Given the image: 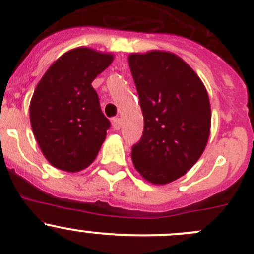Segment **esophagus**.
<instances>
[{"instance_id": "1", "label": "esophagus", "mask_w": 254, "mask_h": 254, "mask_svg": "<svg viewBox=\"0 0 254 254\" xmlns=\"http://www.w3.org/2000/svg\"><path fill=\"white\" fill-rule=\"evenodd\" d=\"M112 125L114 130H119L120 127H122V120L119 118H113L112 119Z\"/></svg>"}]
</instances>
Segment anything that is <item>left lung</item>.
<instances>
[{
	"label": "left lung",
	"mask_w": 254,
	"mask_h": 254,
	"mask_svg": "<svg viewBox=\"0 0 254 254\" xmlns=\"http://www.w3.org/2000/svg\"><path fill=\"white\" fill-rule=\"evenodd\" d=\"M129 66L143 115L132 163L146 181L171 183L205 150L211 125L206 88L186 61L168 51L130 54Z\"/></svg>",
	"instance_id": "1"
}]
</instances>
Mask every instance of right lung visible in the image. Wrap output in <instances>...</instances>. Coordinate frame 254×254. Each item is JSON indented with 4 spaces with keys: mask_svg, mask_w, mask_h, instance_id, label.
I'll use <instances>...</instances> for the list:
<instances>
[{
    "mask_svg": "<svg viewBox=\"0 0 254 254\" xmlns=\"http://www.w3.org/2000/svg\"><path fill=\"white\" fill-rule=\"evenodd\" d=\"M114 56L89 48L67 51L49 67L29 107L33 134L45 158L59 170L78 172L94 161L111 122L92 82Z\"/></svg>",
    "mask_w": 254,
    "mask_h": 254,
    "instance_id": "1",
    "label": "right lung"
}]
</instances>
